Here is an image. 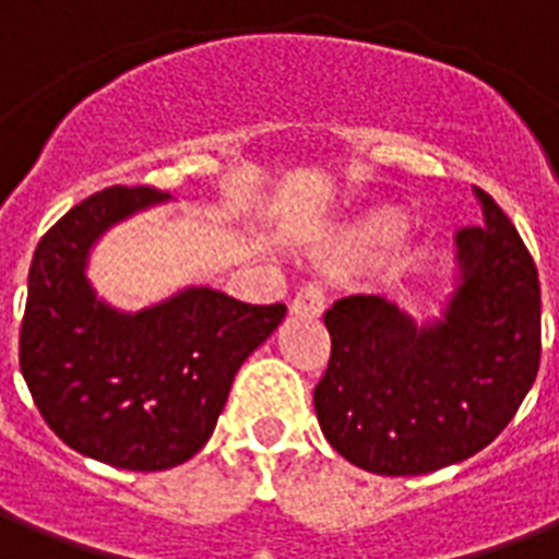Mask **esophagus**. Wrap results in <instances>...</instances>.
<instances>
[{"instance_id":"esophagus-1","label":"esophagus","mask_w":559,"mask_h":559,"mask_svg":"<svg viewBox=\"0 0 559 559\" xmlns=\"http://www.w3.org/2000/svg\"><path fill=\"white\" fill-rule=\"evenodd\" d=\"M289 310H293V316H301V319H319L324 312V289L319 284H307V287L295 293Z\"/></svg>"}]
</instances>
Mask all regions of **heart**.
Masks as SVG:
<instances>
[{
  "label": "heart",
  "instance_id": "b5f03b06",
  "mask_svg": "<svg viewBox=\"0 0 559 559\" xmlns=\"http://www.w3.org/2000/svg\"><path fill=\"white\" fill-rule=\"evenodd\" d=\"M402 229V212L393 206H376L367 209L365 215H358L353 224H347L342 233H335L333 238L324 240V247L319 249V255L324 264L344 266L356 261V258L367 255L370 249L382 247ZM411 261V252H407V243L402 238L393 241V247L388 249V258H384V266L390 272H399L402 266Z\"/></svg>",
  "mask_w": 559,
  "mask_h": 559
}]
</instances>
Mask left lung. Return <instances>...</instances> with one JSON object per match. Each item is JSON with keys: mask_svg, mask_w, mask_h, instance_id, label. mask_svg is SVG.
Here are the masks:
<instances>
[{"mask_svg": "<svg viewBox=\"0 0 559 559\" xmlns=\"http://www.w3.org/2000/svg\"><path fill=\"white\" fill-rule=\"evenodd\" d=\"M483 226L456 233L442 319L416 324L379 295L326 310L330 361L312 402L326 442L382 476L468 460L500 437L539 370V278L523 238L476 189Z\"/></svg>", "mask_w": 559, "mask_h": 559, "instance_id": "left-lung-1", "label": "left lung"}]
</instances>
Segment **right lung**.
Here are the masks:
<instances>
[{
	"instance_id": "obj_1",
	"label": "right lung",
	"mask_w": 559,
	"mask_h": 559,
	"mask_svg": "<svg viewBox=\"0 0 559 559\" xmlns=\"http://www.w3.org/2000/svg\"><path fill=\"white\" fill-rule=\"evenodd\" d=\"M152 186H111L43 235L28 272L20 367L68 448L126 471H166L209 442L235 373L275 333L284 304L189 287L140 312L97 298L91 247L134 212L166 203Z\"/></svg>"
}]
</instances>
